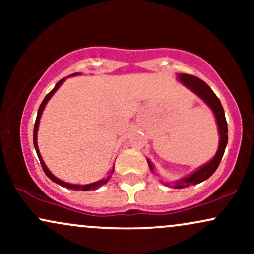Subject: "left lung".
Returning a JSON list of instances; mask_svg holds the SVG:
<instances>
[{
	"label": "left lung",
	"mask_w": 254,
	"mask_h": 254,
	"mask_svg": "<svg viewBox=\"0 0 254 254\" xmlns=\"http://www.w3.org/2000/svg\"><path fill=\"white\" fill-rule=\"evenodd\" d=\"M178 78H179L188 88H190L192 92L196 93L198 97L203 99L204 103L212 110L215 117H216L218 132H220V145H218L216 155L214 156V159H212L210 162L204 165L203 167H200L199 170L194 172L193 174H191V176L186 178H183V179L176 182V188L182 189L188 188V186L193 185V184H199L204 182V180L208 179L209 177H211L212 174H214V172L217 170L218 165H220L221 160H222L224 149H226L227 147V142H228V127H227V121L226 116H224L222 104H221L220 99L216 97V94L212 92V89L208 86V84L204 82L203 80H200V78L189 74H179V77ZM148 165H149L150 170H153V165L150 164L149 160H148Z\"/></svg>",
	"instance_id": "8db88e82"
}]
</instances>
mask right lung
<instances>
[{"mask_svg": "<svg viewBox=\"0 0 254 254\" xmlns=\"http://www.w3.org/2000/svg\"><path fill=\"white\" fill-rule=\"evenodd\" d=\"M72 75H76V74H72ZM64 80H65V78H62V80H60V81H58V82L56 83V86H55V88L52 89L51 92L49 93V94L46 95L45 98H44L43 103L40 104V106H39V110H38V115H37L36 123H34V130H33V142H34V148H36L37 155H38V157H39V161H40V164H42L43 171L45 172V174H46V176H48L49 178H50V179L52 180V182H55V183L60 184L61 186H65V188H68V189H74V190H81V191H89V190H95V189L100 188V186H103L104 184H106L107 182H109V179H110V178H111V176H112V173H113V171H115V168H113V170L111 171V173H110V176H109V177H107V178H105V179H103V180H100V182L93 183V184H88V185H72V184L64 183V182H62V180L57 179V178L55 177L54 174H51V172L48 170V167H46L45 164H44V161H43L42 156H40V154H39V149H38V144H37V131H38V127H39V119H40V116H42V112H43L44 107H45V105H46V103H48V101H49V99H50V98L52 97V94H54V93L56 92V90L58 89V87H60L61 84L63 83V81H64Z\"/></svg>", "mask_w": 254, "mask_h": 254, "instance_id": "1", "label": "right lung"}]
</instances>
